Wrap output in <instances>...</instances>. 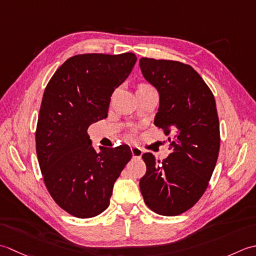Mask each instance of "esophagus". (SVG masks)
<instances>
[{"label":"esophagus","mask_w":256,"mask_h":256,"mask_svg":"<svg viewBox=\"0 0 256 256\" xmlns=\"http://www.w3.org/2000/svg\"><path fill=\"white\" fill-rule=\"evenodd\" d=\"M144 150L139 147H136V146H132V154L134 158H142Z\"/></svg>","instance_id":"34e87169"}]
</instances>
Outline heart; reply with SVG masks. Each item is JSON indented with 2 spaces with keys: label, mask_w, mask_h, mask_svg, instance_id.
<instances>
[{
  "label": "heart",
  "mask_w": 256,
  "mask_h": 256,
  "mask_svg": "<svg viewBox=\"0 0 256 256\" xmlns=\"http://www.w3.org/2000/svg\"><path fill=\"white\" fill-rule=\"evenodd\" d=\"M142 86H146V85H142Z\"/></svg>",
  "instance_id": "1"
}]
</instances>
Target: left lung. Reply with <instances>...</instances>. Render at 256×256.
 <instances>
[{
  "label": "left lung",
  "instance_id": "1",
  "mask_svg": "<svg viewBox=\"0 0 256 256\" xmlns=\"http://www.w3.org/2000/svg\"><path fill=\"white\" fill-rule=\"evenodd\" d=\"M140 70L159 92L154 124L171 134V154L162 161L144 154L147 166L139 186L146 204L160 216H179L206 190L220 150L214 96L190 65L142 57Z\"/></svg>",
  "mask_w": 256,
  "mask_h": 256
}]
</instances>
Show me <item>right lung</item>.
Wrapping results in <instances>:
<instances>
[{"label": "right lung", "instance_id": "right-lung-1", "mask_svg": "<svg viewBox=\"0 0 256 256\" xmlns=\"http://www.w3.org/2000/svg\"><path fill=\"white\" fill-rule=\"evenodd\" d=\"M134 53L82 54L67 60L45 88L36 127V154L54 201L80 218L100 214L129 160L127 144L92 148L87 129L107 117L114 90L132 72Z\"/></svg>", "mask_w": 256, "mask_h": 256}]
</instances>
